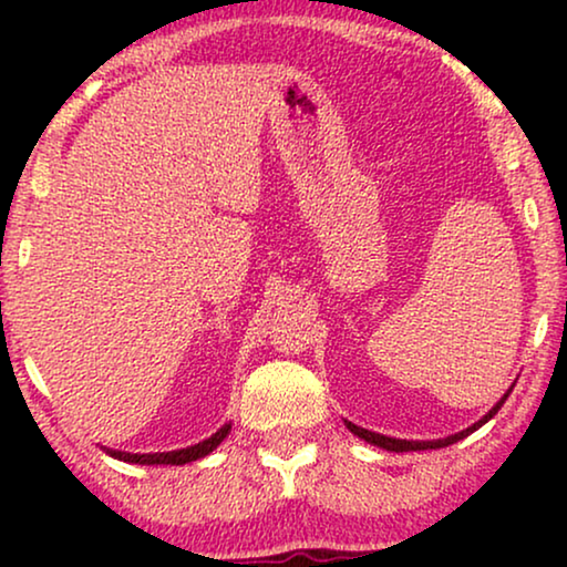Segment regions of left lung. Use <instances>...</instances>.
<instances>
[{"mask_svg":"<svg viewBox=\"0 0 567 567\" xmlns=\"http://www.w3.org/2000/svg\"><path fill=\"white\" fill-rule=\"evenodd\" d=\"M508 394H511V390H508L506 394H503V398H501L498 402H495L491 413L480 417V421H477L475 425H470L467 431H460V433H454V436L436 439V441H405V439H390V436H382V433L367 431V429H361V425H353V423H348V421H346V425H348V431L355 433V436H359V439L369 441V444H374V446H379V449H386V452H423V449H444V446H449V444H456V441L464 439V436H470L472 431H477L480 425H485L487 421H491V417L501 410L503 402H506Z\"/></svg>","mask_w":567,"mask_h":567,"instance_id":"left-lung-1","label":"left lung"}]
</instances>
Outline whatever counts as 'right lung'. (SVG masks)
Returning <instances> with one entry per match:
<instances>
[{
  "instance_id": "1",
  "label": "right lung",
  "mask_w": 567,
  "mask_h": 567,
  "mask_svg": "<svg viewBox=\"0 0 567 567\" xmlns=\"http://www.w3.org/2000/svg\"><path fill=\"white\" fill-rule=\"evenodd\" d=\"M231 431V423L221 425L219 431L214 433L212 439L200 441V444H193L188 449H177V452H157V454H131V452H115V449H103L105 454H111L113 460H121V462H131V464H188V462H196L200 456L212 454L216 446L221 444L224 439H227V433Z\"/></svg>"
}]
</instances>
